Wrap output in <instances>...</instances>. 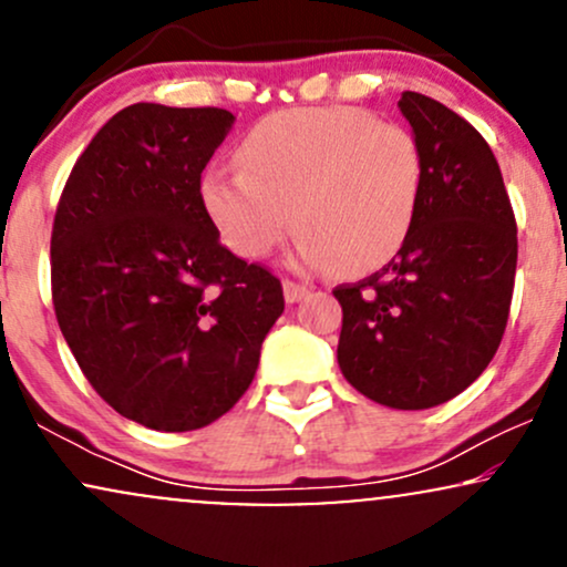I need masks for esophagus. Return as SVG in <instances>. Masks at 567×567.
Masks as SVG:
<instances>
[{
  "mask_svg": "<svg viewBox=\"0 0 567 567\" xmlns=\"http://www.w3.org/2000/svg\"><path fill=\"white\" fill-rule=\"evenodd\" d=\"M282 290H285V301H288V303H298L301 298L309 296V288H306V285L292 282V279H285Z\"/></svg>",
  "mask_w": 567,
  "mask_h": 567,
  "instance_id": "esophagus-1",
  "label": "esophagus"
}]
</instances>
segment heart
I'll return each instance as SVG.
<instances>
[{
	"mask_svg": "<svg viewBox=\"0 0 567 567\" xmlns=\"http://www.w3.org/2000/svg\"><path fill=\"white\" fill-rule=\"evenodd\" d=\"M237 159L243 173L207 171L199 192L245 261H261L296 226L298 266L379 269L405 245L424 194L413 135L351 106L269 114L247 130Z\"/></svg>",
	"mask_w": 567,
	"mask_h": 567,
	"instance_id": "heart-1",
	"label": "heart"
}]
</instances>
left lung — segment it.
<instances>
[{
	"label": "left lung",
	"instance_id": "8db88e82",
	"mask_svg": "<svg viewBox=\"0 0 567 567\" xmlns=\"http://www.w3.org/2000/svg\"><path fill=\"white\" fill-rule=\"evenodd\" d=\"M400 112L424 157V194L405 245L381 271L338 285V365L368 400L442 405L480 379L509 320L517 224L498 162L464 116L421 93Z\"/></svg>",
	"mask_w": 567,
	"mask_h": 567
}]
</instances>
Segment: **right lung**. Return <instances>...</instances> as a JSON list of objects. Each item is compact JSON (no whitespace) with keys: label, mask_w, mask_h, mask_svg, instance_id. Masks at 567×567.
Returning a JSON list of instances; mask_svg holds the SVG:
<instances>
[{"label":"right lung","mask_w":567,"mask_h":567,"mask_svg":"<svg viewBox=\"0 0 567 567\" xmlns=\"http://www.w3.org/2000/svg\"><path fill=\"white\" fill-rule=\"evenodd\" d=\"M231 125L226 109L133 103L97 130L55 210L61 333L95 392L157 432L229 413L285 311L279 279L226 250L202 205Z\"/></svg>","instance_id":"1"}]
</instances>
